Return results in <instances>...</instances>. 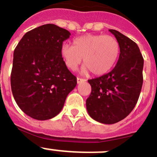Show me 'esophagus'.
Returning <instances> with one entry per match:
<instances>
[{"label":"esophagus","instance_id":"esophagus-1","mask_svg":"<svg viewBox=\"0 0 157 157\" xmlns=\"http://www.w3.org/2000/svg\"><path fill=\"white\" fill-rule=\"evenodd\" d=\"M77 83H82V82L86 81V80H85V79H83V78H80V77H77Z\"/></svg>","mask_w":157,"mask_h":157}]
</instances>
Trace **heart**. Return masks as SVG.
Returning a JSON list of instances; mask_svg holds the SVG:
<instances>
[{
	"mask_svg": "<svg viewBox=\"0 0 157 157\" xmlns=\"http://www.w3.org/2000/svg\"><path fill=\"white\" fill-rule=\"evenodd\" d=\"M60 54L65 65L75 71L83 58L82 72L90 71L94 75H102L109 71L120 54V44L114 36L103 34H86L73 40V46L63 44Z\"/></svg>",
	"mask_w": 157,
	"mask_h": 157,
	"instance_id": "b5f03b06",
	"label": "heart"
}]
</instances>
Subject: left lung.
<instances>
[{"instance_id":"obj_1","label":"left lung","mask_w":157,"mask_h":157,"mask_svg":"<svg viewBox=\"0 0 157 157\" xmlns=\"http://www.w3.org/2000/svg\"><path fill=\"white\" fill-rule=\"evenodd\" d=\"M109 30L119 42V59L110 72L88 80L91 94L86 100L91 118L104 124H116L131 113L144 81V58L139 47L119 31Z\"/></svg>"}]
</instances>
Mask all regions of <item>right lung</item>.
<instances>
[{
  "mask_svg": "<svg viewBox=\"0 0 157 157\" xmlns=\"http://www.w3.org/2000/svg\"><path fill=\"white\" fill-rule=\"evenodd\" d=\"M70 35L55 24H44L27 32L13 51L12 94L21 110L33 119L56 117L77 85L60 54Z\"/></svg>",
  "mask_w": 157,
  "mask_h": 157,
  "instance_id": "right-lung-1",
  "label": "right lung"
}]
</instances>
